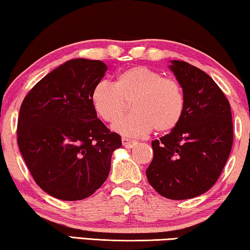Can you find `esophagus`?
<instances>
[{
	"mask_svg": "<svg viewBox=\"0 0 250 250\" xmlns=\"http://www.w3.org/2000/svg\"><path fill=\"white\" fill-rule=\"evenodd\" d=\"M136 144V140H131L129 138H122V145L125 147H132Z\"/></svg>",
	"mask_w": 250,
	"mask_h": 250,
	"instance_id": "34e87169",
	"label": "esophagus"
}]
</instances>
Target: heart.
<instances>
[{"label": "heart", "instance_id": "1", "mask_svg": "<svg viewBox=\"0 0 250 250\" xmlns=\"http://www.w3.org/2000/svg\"><path fill=\"white\" fill-rule=\"evenodd\" d=\"M90 101L102 120L113 124L132 103L134 113L113 125L114 131L138 138L154 129H174L185 112V94L177 80L165 78L147 66H133L119 73L113 83L101 82L94 87Z\"/></svg>", "mask_w": 250, "mask_h": 250}]
</instances>
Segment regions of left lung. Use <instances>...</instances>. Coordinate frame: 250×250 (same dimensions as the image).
Returning a JSON list of instances; mask_svg holds the SVG:
<instances>
[{
	"mask_svg": "<svg viewBox=\"0 0 250 250\" xmlns=\"http://www.w3.org/2000/svg\"><path fill=\"white\" fill-rule=\"evenodd\" d=\"M170 68L184 90L185 112L170 133L152 142L146 175L161 196L181 200L217 181L231 152L233 125L229 101L207 73L177 60Z\"/></svg>",
	"mask_w": 250,
	"mask_h": 250,
	"instance_id": "8db88e82",
	"label": "left lung"
}]
</instances>
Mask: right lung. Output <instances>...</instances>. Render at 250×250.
Here are the masks:
<instances>
[{
	"label": "right lung",
	"instance_id": "obj_1",
	"mask_svg": "<svg viewBox=\"0 0 250 250\" xmlns=\"http://www.w3.org/2000/svg\"><path fill=\"white\" fill-rule=\"evenodd\" d=\"M107 68L75 59L40 80L23 98L17 142L34 180L58 199L80 200L102 187L121 137L95 112L91 90Z\"/></svg>",
	"mask_w": 250,
	"mask_h": 250
}]
</instances>
